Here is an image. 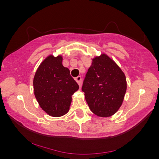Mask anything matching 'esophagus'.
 Masks as SVG:
<instances>
[{
    "label": "esophagus",
    "instance_id": "esophagus-1",
    "mask_svg": "<svg viewBox=\"0 0 159 159\" xmlns=\"http://www.w3.org/2000/svg\"><path fill=\"white\" fill-rule=\"evenodd\" d=\"M75 80H76V81H77V83L78 84H79V86H81V82H82L81 76H78V77L75 78Z\"/></svg>",
    "mask_w": 159,
    "mask_h": 159
}]
</instances>
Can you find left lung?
<instances>
[{"label": "left lung", "mask_w": 159, "mask_h": 159, "mask_svg": "<svg viewBox=\"0 0 159 159\" xmlns=\"http://www.w3.org/2000/svg\"><path fill=\"white\" fill-rule=\"evenodd\" d=\"M126 79L121 69L106 54L93 60L82 85L86 101L97 116L113 115L123 103Z\"/></svg>", "instance_id": "1"}]
</instances>
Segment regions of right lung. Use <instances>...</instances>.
<instances>
[{"label":"right lung","mask_w":159,"mask_h":159,"mask_svg":"<svg viewBox=\"0 0 159 159\" xmlns=\"http://www.w3.org/2000/svg\"><path fill=\"white\" fill-rule=\"evenodd\" d=\"M78 88L69 69L62 64L61 56H48L40 64L34 78L36 100L42 109L52 116L68 112L72 95Z\"/></svg>","instance_id":"obj_1"}]
</instances>
